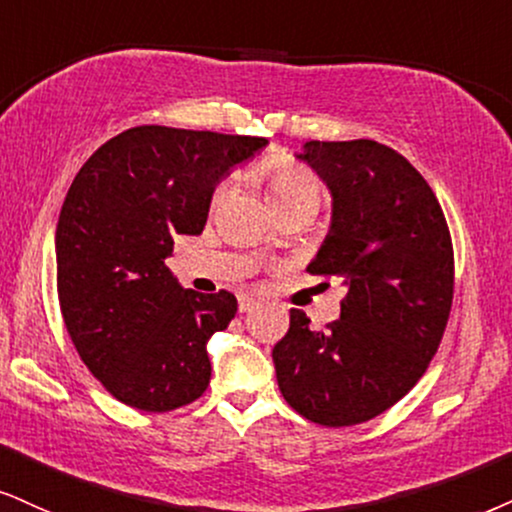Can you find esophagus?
<instances>
[{
    "label": "esophagus",
    "mask_w": 512,
    "mask_h": 512,
    "mask_svg": "<svg viewBox=\"0 0 512 512\" xmlns=\"http://www.w3.org/2000/svg\"><path fill=\"white\" fill-rule=\"evenodd\" d=\"M251 308H256V299H251V296H239V313H249Z\"/></svg>",
    "instance_id": "esophagus-1"
}]
</instances>
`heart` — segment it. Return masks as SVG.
I'll return each mask as SVG.
<instances>
[{
	"label": "heart",
	"instance_id": "heart-1",
	"mask_svg": "<svg viewBox=\"0 0 512 512\" xmlns=\"http://www.w3.org/2000/svg\"><path fill=\"white\" fill-rule=\"evenodd\" d=\"M263 180H266L268 197L273 201L280 216H292V213H306L315 216L325 201V185L311 168L301 166L292 159H273L261 168ZM225 197V185L216 187L213 192V206H218Z\"/></svg>",
	"mask_w": 512,
	"mask_h": 512
}]
</instances>
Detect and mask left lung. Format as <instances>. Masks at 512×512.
Returning <instances> with one entry per match:
<instances>
[{
	"mask_svg": "<svg viewBox=\"0 0 512 512\" xmlns=\"http://www.w3.org/2000/svg\"><path fill=\"white\" fill-rule=\"evenodd\" d=\"M332 192V227L311 275L342 277V315L313 330L299 308L273 349L277 387L306 420L368 422L401 401L437 353L453 304V244L437 197L375 140L306 142Z\"/></svg>",
	"mask_w": 512,
	"mask_h": 512,
	"instance_id": "left-lung-1",
	"label": "left lung"
}]
</instances>
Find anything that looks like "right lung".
I'll return each mask as SVG.
<instances>
[{
    "instance_id": "add662e5",
    "label": "right lung",
    "mask_w": 512,
    "mask_h": 512,
    "mask_svg": "<svg viewBox=\"0 0 512 512\" xmlns=\"http://www.w3.org/2000/svg\"><path fill=\"white\" fill-rule=\"evenodd\" d=\"M266 144L140 125L75 175L56 225L61 315L82 363L125 406L168 413L206 391V342L237 299L182 289L166 258L175 235H201L216 182Z\"/></svg>"
}]
</instances>
